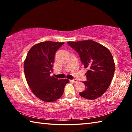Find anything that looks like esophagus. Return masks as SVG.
I'll return each mask as SVG.
<instances>
[{
	"label": "esophagus",
	"instance_id": "34e87169",
	"mask_svg": "<svg viewBox=\"0 0 132 132\" xmlns=\"http://www.w3.org/2000/svg\"><path fill=\"white\" fill-rule=\"evenodd\" d=\"M71 81L73 82H75V83H77V82H78V80L77 79H73L72 80H71Z\"/></svg>",
	"mask_w": 132,
	"mask_h": 132
}]
</instances>
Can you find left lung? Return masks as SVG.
Returning <instances> with one entry per match:
<instances>
[{"mask_svg": "<svg viewBox=\"0 0 132 132\" xmlns=\"http://www.w3.org/2000/svg\"><path fill=\"white\" fill-rule=\"evenodd\" d=\"M79 53L87 80L84 81L86 90L79 93L81 97L95 100L109 88L115 72V62L110 51L93 40L68 42Z\"/></svg>", "mask_w": 132, "mask_h": 132, "instance_id": "1", "label": "left lung"}]
</instances>
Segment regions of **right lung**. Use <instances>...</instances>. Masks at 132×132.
Masks as SVG:
<instances>
[{
	"mask_svg": "<svg viewBox=\"0 0 132 132\" xmlns=\"http://www.w3.org/2000/svg\"><path fill=\"white\" fill-rule=\"evenodd\" d=\"M64 42L51 41L34 45L28 51L24 70L29 87L42 101L51 102L59 99L64 92L68 79L58 80L51 76L56 51Z\"/></svg>",
	"mask_w": 132,
	"mask_h": 132,
	"instance_id": "obj_1",
	"label": "right lung"
}]
</instances>
